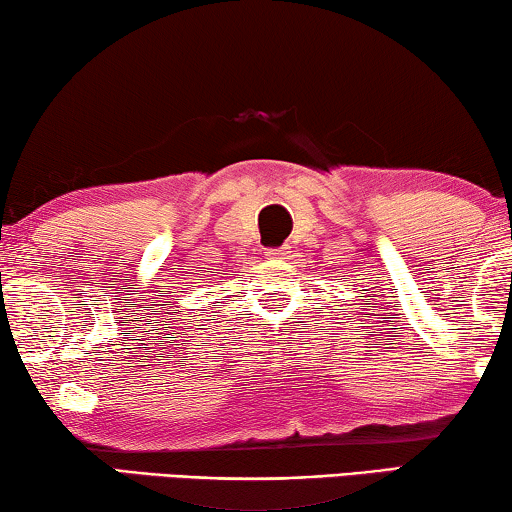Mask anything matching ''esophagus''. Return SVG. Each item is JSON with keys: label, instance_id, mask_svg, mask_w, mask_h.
I'll return each instance as SVG.
<instances>
[{"label": "esophagus", "instance_id": "obj_1", "mask_svg": "<svg viewBox=\"0 0 512 512\" xmlns=\"http://www.w3.org/2000/svg\"><path fill=\"white\" fill-rule=\"evenodd\" d=\"M286 254H289L286 247H270L268 251H265V256L268 258H286Z\"/></svg>", "mask_w": 512, "mask_h": 512}]
</instances>
